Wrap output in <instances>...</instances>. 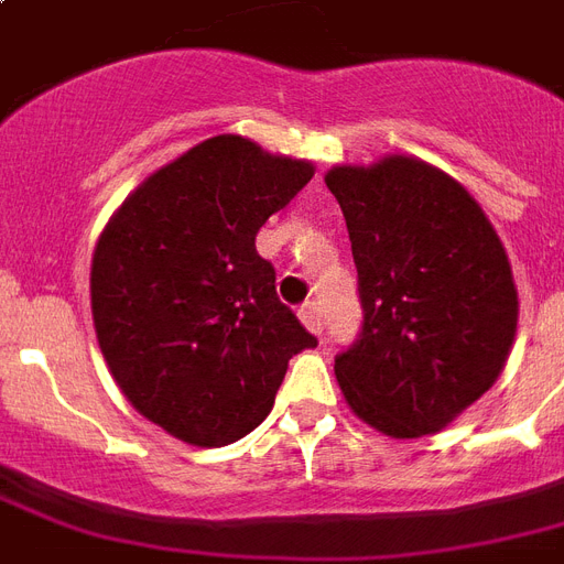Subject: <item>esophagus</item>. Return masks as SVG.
I'll list each match as a JSON object with an SVG mask.
<instances>
[{
  "label": "esophagus",
  "instance_id": "1",
  "mask_svg": "<svg viewBox=\"0 0 564 564\" xmlns=\"http://www.w3.org/2000/svg\"><path fill=\"white\" fill-rule=\"evenodd\" d=\"M301 322L307 325V330L313 334H322V327H325V316H322V304L318 301H304L299 310Z\"/></svg>",
  "mask_w": 564,
  "mask_h": 564
}]
</instances>
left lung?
Here are the masks:
<instances>
[{
	"mask_svg": "<svg viewBox=\"0 0 564 564\" xmlns=\"http://www.w3.org/2000/svg\"><path fill=\"white\" fill-rule=\"evenodd\" d=\"M325 184L348 225L362 307L336 380L386 436L436 433L509 357L518 292L507 251L480 204L424 161L336 166Z\"/></svg>",
	"mask_w": 564,
	"mask_h": 564,
	"instance_id": "obj_1",
	"label": "left lung"
}]
</instances>
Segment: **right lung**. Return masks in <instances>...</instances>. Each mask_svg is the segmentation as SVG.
I'll list each match as a JSON object with an SVG mask.
<instances>
[{
  "mask_svg": "<svg viewBox=\"0 0 564 564\" xmlns=\"http://www.w3.org/2000/svg\"><path fill=\"white\" fill-rule=\"evenodd\" d=\"M310 178L307 161L210 137L143 181L99 237L90 299L110 375L189 445L251 433L292 354L318 343L278 299L274 265L254 246Z\"/></svg>",
  "mask_w": 564,
  "mask_h": 564,
  "instance_id": "1",
  "label": "right lung"
}]
</instances>
